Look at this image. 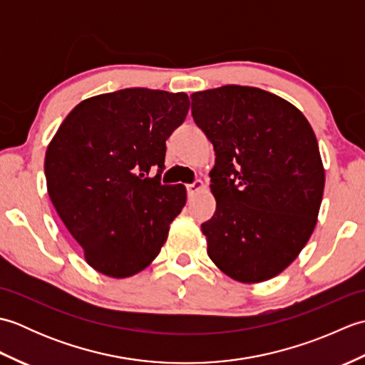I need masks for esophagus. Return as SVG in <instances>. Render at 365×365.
<instances>
[{"label": "esophagus", "instance_id": "34e87169", "mask_svg": "<svg viewBox=\"0 0 365 365\" xmlns=\"http://www.w3.org/2000/svg\"><path fill=\"white\" fill-rule=\"evenodd\" d=\"M205 188V183L202 180H196L195 183L187 185V190H188V196H195L197 195L199 191H202Z\"/></svg>", "mask_w": 365, "mask_h": 365}]
</instances>
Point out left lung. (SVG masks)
<instances>
[{
    "instance_id": "left-lung-1",
    "label": "left lung",
    "mask_w": 365,
    "mask_h": 365,
    "mask_svg": "<svg viewBox=\"0 0 365 365\" xmlns=\"http://www.w3.org/2000/svg\"><path fill=\"white\" fill-rule=\"evenodd\" d=\"M191 114L216 155V210L200 226L208 257L238 282L268 281L319 218L324 168L311 123L282 97L238 84L195 92Z\"/></svg>"
}]
</instances>
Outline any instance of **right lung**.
Instances as JSON below:
<instances>
[{
	"label": "right lung",
	"instance_id": "right-lung-1",
	"mask_svg": "<svg viewBox=\"0 0 365 365\" xmlns=\"http://www.w3.org/2000/svg\"><path fill=\"white\" fill-rule=\"evenodd\" d=\"M185 92L128 88L83 100L45 153L46 190L88 265L114 279L149 267L187 202L161 185L166 139L187 118ZM159 169L149 178L150 170Z\"/></svg>",
	"mask_w": 365,
	"mask_h": 365
}]
</instances>
